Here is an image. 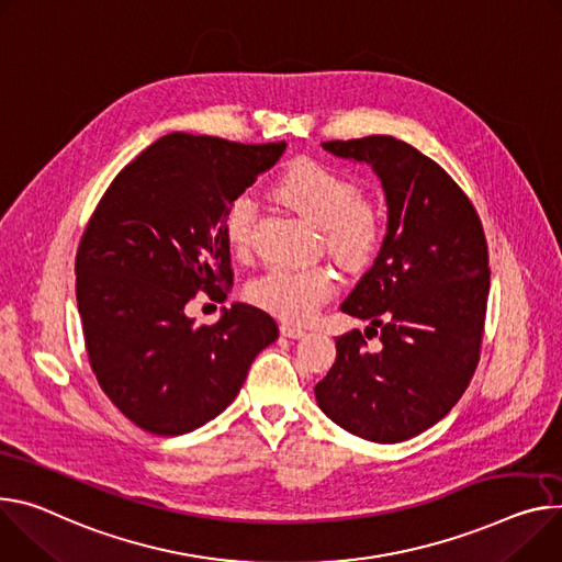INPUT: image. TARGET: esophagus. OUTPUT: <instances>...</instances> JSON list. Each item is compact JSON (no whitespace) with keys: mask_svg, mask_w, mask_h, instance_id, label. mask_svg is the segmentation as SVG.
Instances as JSON below:
<instances>
[{"mask_svg":"<svg viewBox=\"0 0 562 562\" xmlns=\"http://www.w3.org/2000/svg\"><path fill=\"white\" fill-rule=\"evenodd\" d=\"M280 331H282V336H286V338H302L304 334H307V329L300 327V325H293V323H282V325H280Z\"/></svg>","mask_w":562,"mask_h":562,"instance_id":"1","label":"esophagus"}]
</instances>
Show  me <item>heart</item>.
Returning a JSON list of instances; mask_svg holds the SVG:
<instances>
[{"mask_svg":"<svg viewBox=\"0 0 562 562\" xmlns=\"http://www.w3.org/2000/svg\"><path fill=\"white\" fill-rule=\"evenodd\" d=\"M278 194L314 224L323 226L327 250L347 269L368 267L385 244L387 215L376 201L361 196V186L338 170L314 161H295L276 183ZM258 203L239 192L224 213V237L235 255L250 248ZM338 278L325 265H271L248 284V297L269 314L310 321L336 293Z\"/></svg>","mask_w":562,"mask_h":562,"instance_id":"b5f03b06","label":"heart"}]
</instances>
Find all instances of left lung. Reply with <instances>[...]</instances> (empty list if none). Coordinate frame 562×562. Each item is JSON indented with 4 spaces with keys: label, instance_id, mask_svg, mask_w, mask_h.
<instances>
[{
    "label": "left lung",
    "instance_id": "obj_1",
    "mask_svg": "<svg viewBox=\"0 0 562 562\" xmlns=\"http://www.w3.org/2000/svg\"><path fill=\"white\" fill-rule=\"evenodd\" d=\"M323 147L374 168L387 235L374 267L340 304L372 327L336 338L316 401L356 437L405 441L450 413L477 368L491 284L484 228L469 194L417 147L379 134ZM372 335L382 340L379 352L367 351Z\"/></svg>",
    "mask_w": 562,
    "mask_h": 562
}]
</instances>
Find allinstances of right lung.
<instances>
[{
    "label": "right lung",
    "mask_w": 562,
    "mask_h": 562,
    "mask_svg": "<svg viewBox=\"0 0 562 562\" xmlns=\"http://www.w3.org/2000/svg\"><path fill=\"white\" fill-rule=\"evenodd\" d=\"M286 143L244 145L175 132L127 164L100 196L76 252V297L98 385L138 428L177 437L233 403L276 321L235 302L215 325L186 304L233 282L224 213Z\"/></svg>",
    "instance_id": "obj_1"
}]
</instances>
